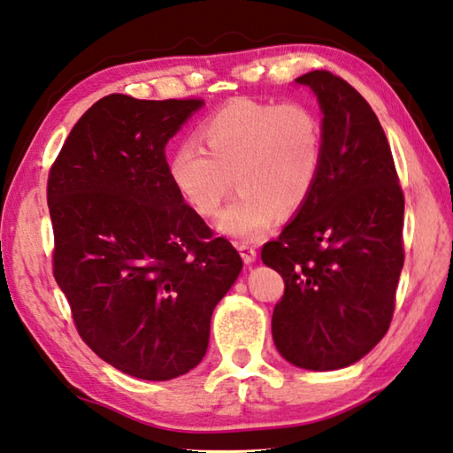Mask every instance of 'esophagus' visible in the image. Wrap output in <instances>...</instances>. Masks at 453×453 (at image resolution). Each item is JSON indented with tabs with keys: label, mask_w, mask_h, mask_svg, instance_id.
<instances>
[{
	"label": "esophagus",
	"mask_w": 453,
	"mask_h": 453,
	"mask_svg": "<svg viewBox=\"0 0 453 453\" xmlns=\"http://www.w3.org/2000/svg\"><path fill=\"white\" fill-rule=\"evenodd\" d=\"M237 251H240L242 259L245 263H253L255 257H257V251H255V248L250 243H237Z\"/></svg>",
	"instance_id": "esophagus-1"
}]
</instances>
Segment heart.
<instances>
[{"label":"heart","mask_w":453,"mask_h":453,"mask_svg":"<svg viewBox=\"0 0 453 453\" xmlns=\"http://www.w3.org/2000/svg\"><path fill=\"white\" fill-rule=\"evenodd\" d=\"M198 142L180 144L168 176L190 208L203 218L240 196L218 219L221 234L257 240L279 211L293 213L309 200L323 166L325 136L319 112L305 103L234 98L200 125Z\"/></svg>","instance_id":"heart-1"}]
</instances>
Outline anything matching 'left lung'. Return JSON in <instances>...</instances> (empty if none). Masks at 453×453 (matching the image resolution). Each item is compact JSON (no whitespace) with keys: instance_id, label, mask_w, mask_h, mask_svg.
<instances>
[{"instance_id":"left-lung-1","label":"left lung","mask_w":453,"mask_h":453,"mask_svg":"<svg viewBox=\"0 0 453 453\" xmlns=\"http://www.w3.org/2000/svg\"><path fill=\"white\" fill-rule=\"evenodd\" d=\"M317 95L325 152L317 186L261 259L285 293L271 333L305 370L355 365L382 341L404 265V194L374 111L328 71L295 79Z\"/></svg>"}]
</instances>
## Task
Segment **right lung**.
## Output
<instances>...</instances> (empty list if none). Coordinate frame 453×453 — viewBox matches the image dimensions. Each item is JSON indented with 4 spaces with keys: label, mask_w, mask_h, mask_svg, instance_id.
<instances>
[{
    "label": "right lung",
    "mask_w": 453,
    "mask_h": 453,
    "mask_svg": "<svg viewBox=\"0 0 453 453\" xmlns=\"http://www.w3.org/2000/svg\"><path fill=\"white\" fill-rule=\"evenodd\" d=\"M202 106L104 96L73 127L47 180L53 275L81 339L142 380L202 363L211 312L243 267L168 176L166 144Z\"/></svg>",
    "instance_id": "right-lung-1"
}]
</instances>
